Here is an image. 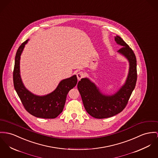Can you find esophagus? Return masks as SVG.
Here are the masks:
<instances>
[{
    "mask_svg": "<svg viewBox=\"0 0 158 158\" xmlns=\"http://www.w3.org/2000/svg\"><path fill=\"white\" fill-rule=\"evenodd\" d=\"M84 74L82 72H79L77 74V79L79 81L81 80L82 77H84Z\"/></svg>",
    "mask_w": 158,
    "mask_h": 158,
    "instance_id": "1",
    "label": "esophagus"
}]
</instances>
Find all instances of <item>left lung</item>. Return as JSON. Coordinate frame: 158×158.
Wrapping results in <instances>:
<instances>
[{
    "instance_id": "left-lung-1",
    "label": "left lung",
    "mask_w": 158,
    "mask_h": 158,
    "mask_svg": "<svg viewBox=\"0 0 158 158\" xmlns=\"http://www.w3.org/2000/svg\"><path fill=\"white\" fill-rule=\"evenodd\" d=\"M116 43L122 47L117 52L129 62V71L125 82L113 94H105L89 78L84 77L77 84L86 112L96 118H106L121 112L126 106L135 87L137 73L136 60L133 50L120 36H115Z\"/></svg>"
}]
</instances>
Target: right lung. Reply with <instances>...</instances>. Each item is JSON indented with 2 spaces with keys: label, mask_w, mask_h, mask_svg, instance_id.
Segmentation results:
<instances>
[{
  "label": "right lung",
  "mask_w": 158,
  "mask_h": 158,
  "mask_svg": "<svg viewBox=\"0 0 158 158\" xmlns=\"http://www.w3.org/2000/svg\"><path fill=\"white\" fill-rule=\"evenodd\" d=\"M29 40L23 43L16 53L13 72L14 88L24 108L29 114L38 118H55L62 112L68 93L76 85L77 76L74 74L62 79L55 89L48 94L39 96L31 92L22 81L20 67V56Z\"/></svg>",
  "instance_id": "obj_1"
}]
</instances>
